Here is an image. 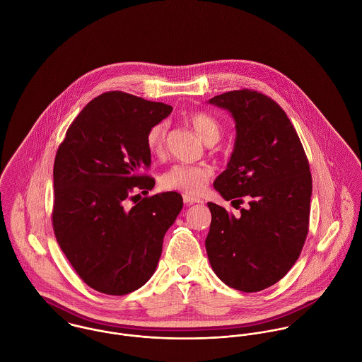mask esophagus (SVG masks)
<instances>
[{
  "mask_svg": "<svg viewBox=\"0 0 362 362\" xmlns=\"http://www.w3.org/2000/svg\"><path fill=\"white\" fill-rule=\"evenodd\" d=\"M182 199H184V202L188 204V205H192V204H202V199L195 198V197H191V195H188V194L182 195Z\"/></svg>",
  "mask_w": 362,
  "mask_h": 362,
  "instance_id": "obj_1",
  "label": "esophagus"
}]
</instances>
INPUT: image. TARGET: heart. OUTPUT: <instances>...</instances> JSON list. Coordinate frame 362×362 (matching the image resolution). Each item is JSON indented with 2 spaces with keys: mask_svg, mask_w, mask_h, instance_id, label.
<instances>
[{
  "mask_svg": "<svg viewBox=\"0 0 362 362\" xmlns=\"http://www.w3.org/2000/svg\"><path fill=\"white\" fill-rule=\"evenodd\" d=\"M187 121L198 132L207 145L218 142L221 138V125L216 117L205 111H194L187 117ZM167 124L157 122L146 134V145L152 155L160 156L165 149ZM213 171L209 165H194L177 163L161 175V185L165 189L180 191L188 195H198L206 187Z\"/></svg>",
  "mask_w": 362,
  "mask_h": 362,
  "instance_id": "heart-1",
  "label": "heart"
}]
</instances>
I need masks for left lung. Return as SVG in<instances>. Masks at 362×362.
<instances>
[{
    "label": "left lung",
    "mask_w": 362,
    "mask_h": 362,
    "mask_svg": "<svg viewBox=\"0 0 362 362\" xmlns=\"http://www.w3.org/2000/svg\"><path fill=\"white\" fill-rule=\"evenodd\" d=\"M209 103L230 111L237 131L227 168L213 187L238 206L247 197L248 207L235 217L207 204V258L228 287L257 293L283 279L303 251L310 227V163L287 114L266 95L241 89Z\"/></svg>",
    "instance_id": "1"
}]
</instances>
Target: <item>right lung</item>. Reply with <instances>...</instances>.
I'll list each match as a JSON object with an SVG mask.
<instances>
[{
	"mask_svg": "<svg viewBox=\"0 0 362 362\" xmlns=\"http://www.w3.org/2000/svg\"><path fill=\"white\" fill-rule=\"evenodd\" d=\"M173 107L107 92L78 114L54 160L52 228L79 277L93 290L125 296L155 273L163 238L182 209L178 192L148 194L155 180L146 134Z\"/></svg>",
	"mask_w": 362,
	"mask_h": 362,
	"instance_id": "1",
	"label": "right lung"
}]
</instances>
